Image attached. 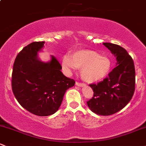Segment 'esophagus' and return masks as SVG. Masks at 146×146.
I'll return each instance as SVG.
<instances>
[{
  "mask_svg": "<svg viewBox=\"0 0 146 146\" xmlns=\"http://www.w3.org/2000/svg\"><path fill=\"white\" fill-rule=\"evenodd\" d=\"M76 85L77 86H79V87H84L85 86V84H81V83H79V82H76Z\"/></svg>",
  "mask_w": 146,
  "mask_h": 146,
  "instance_id": "1",
  "label": "esophagus"
}]
</instances>
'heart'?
Masks as SVG:
<instances>
[{"label":"heart","instance_id":"b5f03b06","mask_svg":"<svg viewBox=\"0 0 146 146\" xmlns=\"http://www.w3.org/2000/svg\"><path fill=\"white\" fill-rule=\"evenodd\" d=\"M62 66L70 72L76 68L81 69L82 79L88 84H93L104 79L111 69V61L107 56L92 50H79L73 53L72 58L65 56L62 60Z\"/></svg>","mask_w":146,"mask_h":146}]
</instances>
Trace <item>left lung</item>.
Here are the masks:
<instances>
[{"mask_svg": "<svg viewBox=\"0 0 146 146\" xmlns=\"http://www.w3.org/2000/svg\"><path fill=\"white\" fill-rule=\"evenodd\" d=\"M103 44L116 58V66L102 81L90 84L94 96L87 104L95 113L109 115L123 109L132 98L135 90V69L134 61L125 48L109 42Z\"/></svg>", "mask_w": 146, "mask_h": 146, "instance_id": "8db88e82", "label": "left lung"}]
</instances>
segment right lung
I'll list each match as a JSON object with an SVG mask.
<instances>
[{"mask_svg": "<svg viewBox=\"0 0 146 146\" xmlns=\"http://www.w3.org/2000/svg\"><path fill=\"white\" fill-rule=\"evenodd\" d=\"M44 42L29 44L19 53L13 65L12 88L15 98L25 109L39 116L55 113L64 95L74 80L66 77L54 56L48 62L38 57Z\"/></svg>", "mask_w": 146, "mask_h": 146, "instance_id": "1", "label": "right lung"}]
</instances>
